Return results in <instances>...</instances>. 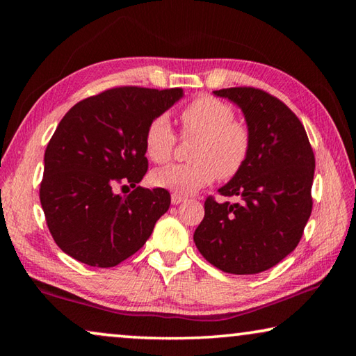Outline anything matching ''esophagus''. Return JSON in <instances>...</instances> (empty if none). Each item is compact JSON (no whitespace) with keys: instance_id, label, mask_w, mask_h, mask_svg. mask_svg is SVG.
I'll return each mask as SVG.
<instances>
[{"instance_id":"34e87169","label":"esophagus","mask_w":356,"mask_h":356,"mask_svg":"<svg viewBox=\"0 0 356 356\" xmlns=\"http://www.w3.org/2000/svg\"><path fill=\"white\" fill-rule=\"evenodd\" d=\"M184 201H185V197L180 196V195H176V193H174V195L171 196V202L174 204V206H179V204H182Z\"/></svg>"}]
</instances>
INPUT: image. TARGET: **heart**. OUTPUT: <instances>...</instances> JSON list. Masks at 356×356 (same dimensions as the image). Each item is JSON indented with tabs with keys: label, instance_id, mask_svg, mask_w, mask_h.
<instances>
[{
	"label": "heart",
	"instance_id": "obj_1",
	"mask_svg": "<svg viewBox=\"0 0 356 356\" xmlns=\"http://www.w3.org/2000/svg\"><path fill=\"white\" fill-rule=\"evenodd\" d=\"M182 135L197 136L190 163L171 165L152 174V182L161 188L190 195L209 185L218 176L231 179L242 171L250 155V134L234 122L232 108L221 100L201 95L180 111ZM177 138L166 116L150 120L144 134V149L150 160L163 165L171 160Z\"/></svg>",
	"mask_w": 356,
	"mask_h": 356
}]
</instances>
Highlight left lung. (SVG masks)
I'll use <instances>...</instances> for the list:
<instances>
[{"instance_id":"left-lung-1","label":"left lung","mask_w":356,"mask_h":356,"mask_svg":"<svg viewBox=\"0 0 356 356\" xmlns=\"http://www.w3.org/2000/svg\"><path fill=\"white\" fill-rule=\"evenodd\" d=\"M213 94L242 108L251 147L242 171L218 190L242 202L209 196L193 238L216 268L256 275L291 254L303 236L312 210L314 152L300 119L272 94L246 86Z\"/></svg>"}]
</instances>
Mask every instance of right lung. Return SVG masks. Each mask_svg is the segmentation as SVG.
<instances>
[{
	"label": "right lung",
	"mask_w": 356,
	"mask_h": 356,
	"mask_svg": "<svg viewBox=\"0 0 356 356\" xmlns=\"http://www.w3.org/2000/svg\"><path fill=\"white\" fill-rule=\"evenodd\" d=\"M182 95L180 88L120 86L65 113L45 149L39 190L47 226L65 254L108 268L146 243L171 196L136 186L147 172L144 134ZM129 186V195H118Z\"/></svg>",
	"instance_id": "obj_1"
}]
</instances>
